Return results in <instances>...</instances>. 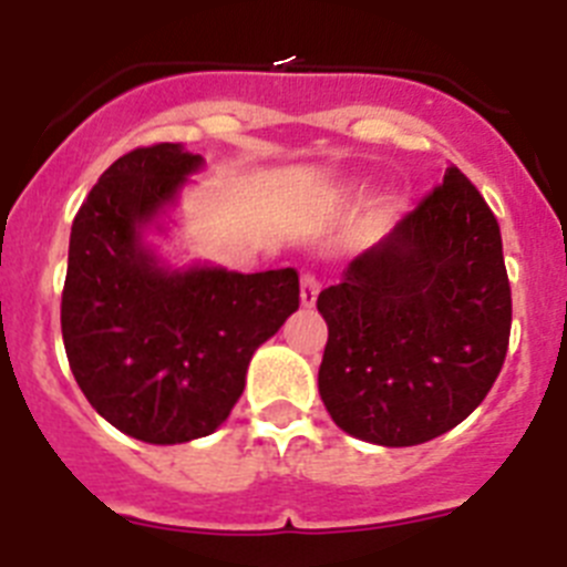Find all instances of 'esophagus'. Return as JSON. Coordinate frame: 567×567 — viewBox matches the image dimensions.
<instances>
[{"label":"esophagus","instance_id":"esophagus-1","mask_svg":"<svg viewBox=\"0 0 567 567\" xmlns=\"http://www.w3.org/2000/svg\"><path fill=\"white\" fill-rule=\"evenodd\" d=\"M318 292H320V284L318 278H315L312 272H303L300 275V303L303 307H315V300H318Z\"/></svg>","mask_w":567,"mask_h":567}]
</instances>
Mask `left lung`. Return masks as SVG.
<instances>
[{
    "label": "left lung",
    "mask_w": 567,
    "mask_h": 567,
    "mask_svg": "<svg viewBox=\"0 0 567 567\" xmlns=\"http://www.w3.org/2000/svg\"><path fill=\"white\" fill-rule=\"evenodd\" d=\"M318 312L320 400L346 434L400 449L452 432L491 392L511 334L503 238L477 187L445 169L318 295Z\"/></svg>",
    "instance_id": "left-lung-1"
}]
</instances>
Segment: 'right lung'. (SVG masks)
Wrapping results in <instances>:
<instances>
[{
    "instance_id": "obj_1",
    "label": "right lung",
    "mask_w": 567,
    "mask_h": 567,
    "mask_svg": "<svg viewBox=\"0 0 567 567\" xmlns=\"http://www.w3.org/2000/svg\"><path fill=\"white\" fill-rule=\"evenodd\" d=\"M204 158L182 144L110 164L70 229L62 338L90 405L155 445L207 437L238 403L255 349L298 309V272L169 269L144 227L175 204Z\"/></svg>"
}]
</instances>
